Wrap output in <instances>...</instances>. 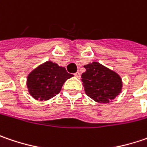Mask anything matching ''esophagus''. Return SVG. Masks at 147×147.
Returning <instances> with one entry per match:
<instances>
[{"mask_svg": "<svg viewBox=\"0 0 147 147\" xmlns=\"http://www.w3.org/2000/svg\"><path fill=\"white\" fill-rule=\"evenodd\" d=\"M74 76L76 78H79L81 77V74L79 73V72H77V73H75L74 74Z\"/></svg>", "mask_w": 147, "mask_h": 147, "instance_id": "esophagus-1", "label": "esophagus"}]
</instances>
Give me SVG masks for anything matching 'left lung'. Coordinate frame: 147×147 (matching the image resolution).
I'll use <instances>...</instances> for the list:
<instances>
[{
	"label": "left lung",
	"instance_id": "8db88e82",
	"mask_svg": "<svg viewBox=\"0 0 147 147\" xmlns=\"http://www.w3.org/2000/svg\"><path fill=\"white\" fill-rule=\"evenodd\" d=\"M86 71L82 74V82L86 94L100 103H108L121 91V77L113 70L98 62L84 66Z\"/></svg>",
	"mask_w": 147,
	"mask_h": 147
}]
</instances>
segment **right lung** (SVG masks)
<instances>
[{
	"mask_svg": "<svg viewBox=\"0 0 147 147\" xmlns=\"http://www.w3.org/2000/svg\"><path fill=\"white\" fill-rule=\"evenodd\" d=\"M71 77L73 74H69L65 68L47 61L28 75L27 88L34 98L46 101L60 92L64 82Z\"/></svg>",
	"mask_w": 147,
	"mask_h": 147,
	"instance_id": "add662e5",
	"label": "right lung"
}]
</instances>
